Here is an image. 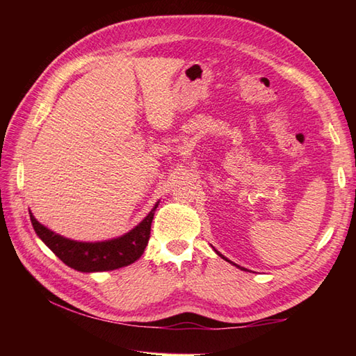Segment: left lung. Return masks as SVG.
<instances>
[{
    "instance_id": "8db88e82",
    "label": "left lung",
    "mask_w": 356,
    "mask_h": 356,
    "mask_svg": "<svg viewBox=\"0 0 356 356\" xmlns=\"http://www.w3.org/2000/svg\"><path fill=\"white\" fill-rule=\"evenodd\" d=\"M216 252H217V251H216ZM217 254H218V252H217ZM218 255H220V257H222V259H225V260H228V259H226V257H223L222 254H218ZM228 261H229V260H228Z\"/></svg>"
}]
</instances>
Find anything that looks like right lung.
<instances>
[{"instance_id": "obj_1", "label": "right lung", "mask_w": 356, "mask_h": 356, "mask_svg": "<svg viewBox=\"0 0 356 356\" xmlns=\"http://www.w3.org/2000/svg\"><path fill=\"white\" fill-rule=\"evenodd\" d=\"M157 205L159 202L149 211V214L138 226H134L130 232L118 238L95 241V243L76 241L59 236V234L50 231L38 222L32 213H30V222L33 225L36 236L67 266L79 272L115 270L134 263L145 251L149 240L151 222H153Z\"/></svg>"}]
</instances>
